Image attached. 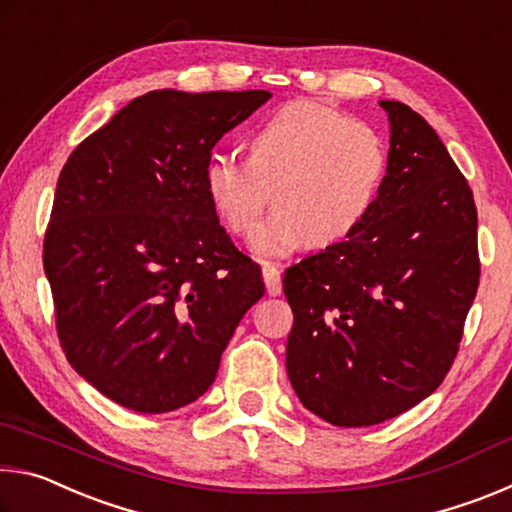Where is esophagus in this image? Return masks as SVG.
<instances>
[{"instance_id":"34e87169","label":"esophagus","mask_w":512,"mask_h":512,"mask_svg":"<svg viewBox=\"0 0 512 512\" xmlns=\"http://www.w3.org/2000/svg\"><path fill=\"white\" fill-rule=\"evenodd\" d=\"M262 273H264V282H266V291H268V296H280V293H282L280 264L264 262V264H262Z\"/></svg>"}]
</instances>
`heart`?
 <instances>
[{
  "label": "heart",
  "instance_id": "b5f03b06",
  "mask_svg": "<svg viewBox=\"0 0 512 512\" xmlns=\"http://www.w3.org/2000/svg\"><path fill=\"white\" fill-rule=\"evenodd\" d=\"M246 146L248 158L214 153L207 160L205 192L239 237L253 235L275 198L277 210L253 239L255 253L266 257L339 244L368 219L384 185V140L318 101L275 110L250 131Z\"/></svg>",
  "mask_w": 512,
  "mask_h": 512
}]
</instances>
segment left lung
I'll list each match as a JSON object with an SVG mask.
<instances>
[{"label":"left lung","mask_w":512,"mask_h":512,"mask_svg":"<svg viewBox=\"0 0 512 512\" xmlns=\"http://www.w3.org/2000/svg\"><path fill=\"white\" fill-rule=\"evenodd\" d=\"M381 108L391 149L368 219L282 277L291 386L336 427L391 420L443 384L481 277L461 169L418 112L400 101Z\"/></svg>","instance_id":"left-lung-1"}]
</instances>
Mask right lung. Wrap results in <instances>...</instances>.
Returning a JSON list of instances; mask_svg holds the SVG:
<instances>
[{
	"instance_id": "right-lung-1",
	"label": "right lung",
	"mask_w": 512,
	"mask_h": 512,
	"mask_svg": "<svg viewBox=\"0 0 512 512\" xmlns=\"http://www.w3.org/2000/svg\"><path fill=\"white\" fill-rule=\"evenodd\" d=\"M266 90H153L76 146L42 246L56 334L83 379L126 409L167 413L212 386L262 268L205 192L214 144Z\"/></svg>"
}]
</instances>
